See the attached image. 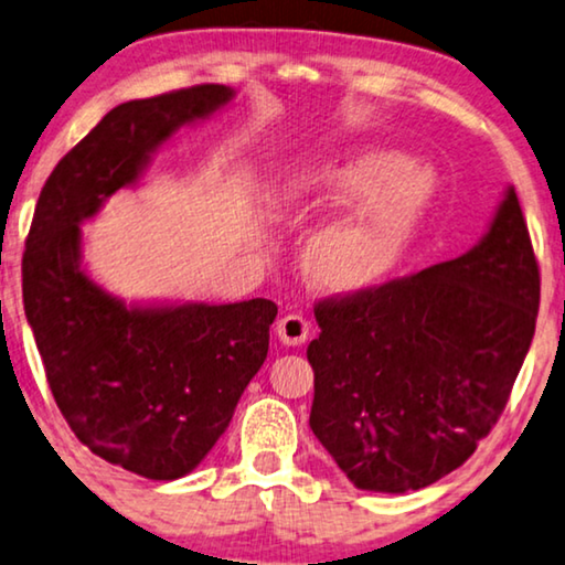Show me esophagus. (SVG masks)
<instances>
[{
	"label": "esophagus",
	"mask_w": 565,
	"mask_h": 565,
	"mask_svg": "<svg viewBox=\"0 0 565 565\" xmlns=\"http://www.w3.org/2000/svg\"><path fill=\"white\" fill-rule=\"evenodd\" d=\"M308 321L300 313H288L280 318L277 323V339H280L285 347H300L302 341L308 339Z\"/></svg>",
	"instance_id": "1"
}]
</instances>
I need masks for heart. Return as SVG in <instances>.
<instances>
[{"label":"heart","mask_w":565,"mask_h":565,"mask_svg":"<svg viewBox=\"0 0 565 565\" xmlns=\"http://www.w3.org/2000/svg\"><path fill=\"white\" fill-rule=\"evenodd\" d=\"M292 191L333 206H359L326 224L306 249V267L331 290L374 285L399 263L430 195L428 170L380 147H347L300 170Z\"/></svg>","instance_id":"obj_1"}]
</instances>
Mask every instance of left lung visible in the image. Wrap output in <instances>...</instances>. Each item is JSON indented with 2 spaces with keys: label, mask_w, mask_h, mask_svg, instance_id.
Here are the masks:
<instances>
[{
  "label": "left lung",
  "mask_w": 565,
  "mask_h": 565,
  "mask_svg": "<svg viewBox=\"0 0 565 565\" xmlns=\"http://www.w3.org/2000/svg\"><path fill=\"white\" fill-rule=\"evenodd\" d=\"M541 273L507 185L466 255L316 306L310 428L354 487L403 494L469 459L535 333Z\"/></svg>",
  "instance_id": "left-lung-1"
}]
</instances>
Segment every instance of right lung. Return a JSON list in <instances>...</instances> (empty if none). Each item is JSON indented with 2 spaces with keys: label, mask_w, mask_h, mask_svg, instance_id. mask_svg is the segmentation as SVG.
I'll return each instance as SVG.
<instances>
[{
  "label": "right lung",
  "mask_w": 565,
  "mask_h": 565,
  "mask_svg": "<svg viewBox=\"0 0 565 565\" xmlns=\"http://www.w3.org/2000/svg\"><path fill=\"white\" fill-rule=\"evenodd\" d=\"M232 99L203 84L114 106L55 166L24 244V316L63 418L88 451L154 481L191 473L222 438L265 364L277 306L125 302L88 277L81 224L140 183L178 129Z\"/></svg>",
  "instance_id": "1"
}]
</instances>
